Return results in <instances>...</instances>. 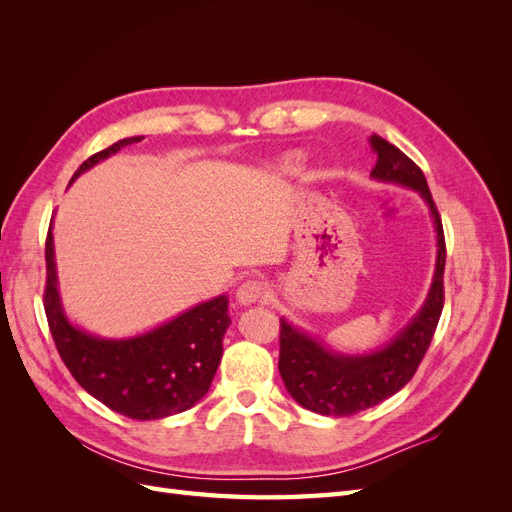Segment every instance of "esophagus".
<instances>
[{"label": "esophagus", "mask_w": 512, "mask_h": 512, "mask_svg": "<svg viewBox=\"0 0 512 512\" xmlns=\"http://www.w3.org/2000/svg\"><path fill=\"white\" fill-rule=\"evenodd\" d=\"M267 286L262 284V282H258V280H247V282H243L239 288H237V301L241 303V305H252V303H256V301H260V299H265L267 297Z\"/></svg>", "instance_id": "obj_1"}]
</instances>
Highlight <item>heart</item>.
I'll list each match as a JSON object with an SVG mask.
<instances>
[{
    "label": "heart",
    "mask_w": 512,
    "mask_h": 512,
    "mask_svg": "<svg viewBox=\"0 0 512 512\" xmlns=\"http://www.w3.org/2000/svg\"><path fill=\"white\" fill-rule=\"evenodd\" d=\"M284 166H286V168H294V166H297V160H286Z\"/></svg>",
    "instance_id": "heart-1"
}]
</instances>
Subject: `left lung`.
Returning <instances> with one entry per match:
<instances>
[{"label": "left lung", "mask_w": 512, "mask_h": 512, "mask_svg": "<svg viewBox=\"0 0 512 512\" xmlns=\"http://www.w3.org/2000/svg\"><path fill=\"white\" fill-rule=\"evenodd\" d=\"M378 160L371 177L397 183L421 194L436 228V271L427 299L418 314L389 344L365 354H342L320 344L286 318L280 322V374L286 391L299 406L324 416H350L389 399L412 380L436 333L444 307L446 245L442 220L433 203L427 179L404 151L380 136L369 138Z\"/></svg>", "instance_id": "8db88e82"}]
</instances>
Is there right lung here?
Returning <instances> with one entry per match:
<instances>
[{"label": "right lung", "instance_id": "add662e5", "mask_svg": "<svg viewBox=\"0 0 512 512\" xmlns=\"http://www.w3.org/2000/svg\"><path fill=\"white\" fill-rule=\"evenodd\" d=\"M145 136L121 138L85 160L70 183L85 170L111 158L121 147ZM44 312L61 361L74 380L106 408L136 421L173 416L190 410L209 391L222 359V339L230 327L228 297L220 294L198 303L147 333L106 339L72 324L57 286L53 232L46 237Z\"/></svg>", "mask_w": 512, "mask_h": 512}]
</instances>
